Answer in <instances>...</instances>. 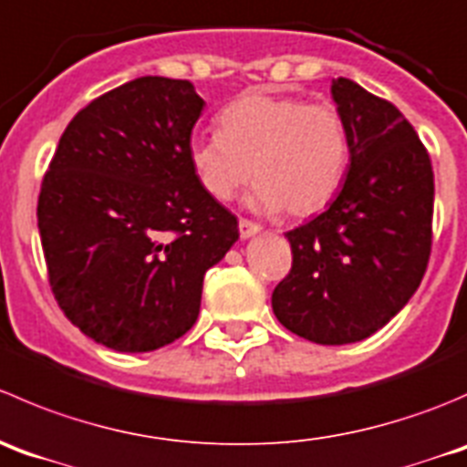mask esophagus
<instances>
[{
	"instance_id": "obj_1",
	"label": "esophagus",
	"mask_w": 467,
	"mask_h": 467,
	"mask_svg": "<svg viewBox=\"0 0 467 467\" xmlns=\"http://www.w3.org/2000/svg\"><path fill=\"white\" fill-rule=\"evenodd\" d=\"M238 232H240V235H243V238H249V235L261 232V224L252 223V220H247V218H240L238 220Z\"/></svg>"
}]
</instances>
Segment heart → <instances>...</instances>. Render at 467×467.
Masks as SVG:
<instances>
[{"label": "heart", "mask_w": 467, "mask_h": 467, "mask_svg": "<svg viewBox=\"0 0 467 467\" xmlns=\"http://www.w3.org/2000/svg\"><path fill=\"white\" fill-rule=\"evenodd\" d=\"M191 159L215 200H232L254 177V206L304 218L338 192L349 165V133L329 101L244 92L223 109L220 131L192 140Z\"/></svg>", "instance_id": "obj_1"}]
</instances>
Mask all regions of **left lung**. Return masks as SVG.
Here are the masks:
<instances>
[{
	"mask_svg": "<svg viewBox=\"0 0 467 467\" xmlns=\"http://www.w3.org/2000/svg\"><path fill=\"white\" fill-rule=\"evenodd\" d=\"M331 95L352 163L329 209L285 234L293 265L272 293V311L311 343L348 345L397 316L427 272L433 170L395 104L345 77L331 81Z\"/></svg>",
	"mask_w": 467,
	"mask_h": 467,
	"instance_id": "8db88e82",
	"label": "left lung"
}]
</instances>
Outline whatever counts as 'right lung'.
I'll return each mask as SVG.
<instances>
[{"mask_svg": "<svg viewBox=\"0 0 467 467\" xmlns=\"http://www.w3.org/2000/svg\"><path fill=\"white\" fill-rule=\"evenodd\" d=\"M204 99L183 78L104 92L63 131L38 197L54 299L88 338L151 352L200 316L202 284L238 240L191 159Z\"/></svg>", "mask_w": 467, "mask_h": 467, "instance_id": "add662e5", "label": "right lung"}]
</instances>
